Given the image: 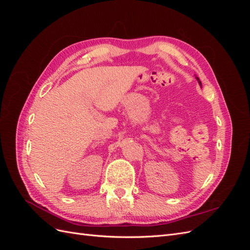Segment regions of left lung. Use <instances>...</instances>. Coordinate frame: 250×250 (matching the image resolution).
I'll use <instances>...</instances> for the list:
<instances>
[{
    "instance_id": "left-lung-1",
    "label": "left lung",
    "mask_w": 250,
    "mask_h": 250,
    "mask_svg": "<svg viewBox=\"0 0 250 250\" xmlns=\"http://www.w3.org/2000/svg\"><path fill=\"white\" fill-rule=\"evenodd\" d=\"M196 78H197V80H198V82H199V84L201 85V82H200V80H199V78L198 77H196Z\"/></svg>"
}]
</instances>
